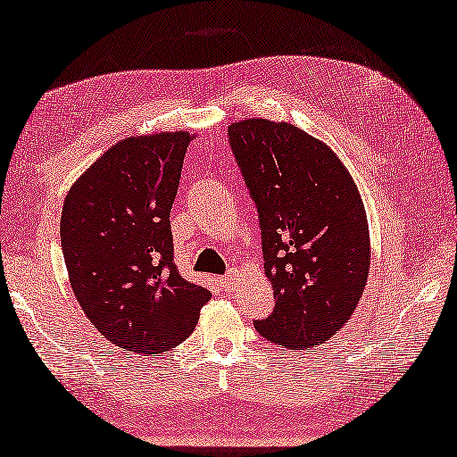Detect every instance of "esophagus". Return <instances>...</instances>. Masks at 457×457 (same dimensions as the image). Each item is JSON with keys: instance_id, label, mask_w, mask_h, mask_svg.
Segmentation results:
<instances>
[{"instance_id": "esophagus-1", "label": "esophagus", "mask_w": 457, "mask_h": 457, "mask_svg": "<svg viewBox=\"0 0 457 457\" xmlns=\"http://www.w3.org/2000/svg\"><path fill=\"white\" fill-rule=\"evenodd\" d=\"M235 280H237V270H230L227 276L220 278V286L227 287V290H228V287H232V284H235Z\"/></svg>"}]
</instances>
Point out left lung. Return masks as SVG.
Listing matches in <instances>:
<instances>
[{
	"label": "left lung",
	"mask_w": 457,
	"mask_h": 457,
	"mask_svg": "<svg viewBox=\"0 0 457 457\" xmlns=\"http://www.w3.org/2000/svg\"><path fill=\"white\" fill-rule=\"evenodd\" d=\"M228 137L256 203L276 300L254 328L282 347L321 345L367 286L370 237L357 185L328 144L287 122L240 120Z\"/></svg>",
	"instance_id": "8db88e82"
}]
</instances>
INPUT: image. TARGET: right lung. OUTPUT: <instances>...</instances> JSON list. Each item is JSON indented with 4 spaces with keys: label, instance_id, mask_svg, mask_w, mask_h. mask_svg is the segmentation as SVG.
Masks as SVG:
<instances>
[{
    "label": "right lung",
    "instance_id": "right-lung-1",
    "mask_svg": "<svg viewBox=\"0 0 457 457\" xmlns=\"http://www.w3.org/2000/svg\"><path fill=\"white\" fill-rule=\"evenodd\" d=\"M187 132L129 136L72 183L61 246L74 295L120 349L160 355L193 333L211 292L173 264L170 212Z\"/></svg>",
    "mask_w": 457,
    "mask_h": 457
}]
</instances>
